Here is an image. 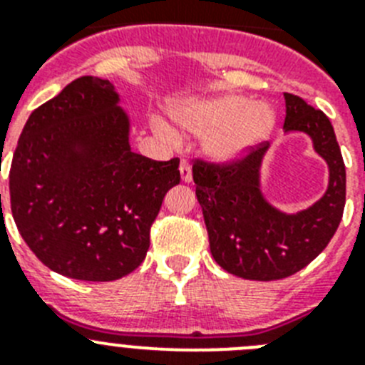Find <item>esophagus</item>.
I'll return each instance as SVG.
<instances>
[{"instance_id": "obj_1", "label": "esophagus", "mask_w": 365, "mask_h": 365, "mask_svg": "<svg viewBox=\"0 0 365 365\" xmlns=\"http://www.w3.org/2000/svg\"><path fill=\"white\" fill-rule=\"evenodd\" d=\"M179 170H180V179H182V182H190V180H192V168H190V164L186 163V160H182Z\"/></svg>"}]
</instances>
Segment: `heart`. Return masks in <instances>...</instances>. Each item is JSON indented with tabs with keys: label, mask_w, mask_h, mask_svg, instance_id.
<instances>
[{
	"label": "heart",
	"mask_w": 365,
	"mask_h": 365,
	"mask_svg": "<svg viewBox=\"0 0 365 365\" xmlns=\"http://www.w3.org/2000/svg\"><path fill=\"white\" fill-rule=\"evenodd\" d=\"M180 130L208 135L206 150L215 159H234L263 143L272 131L276 115L265 102H252L243 95H219L195 98L173 111ZM155 131L172 140L173 133L163 120H153Z\"/></svg>",
	"instance_id": "b5f03b06"
}]
</instances>
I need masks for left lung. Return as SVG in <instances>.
<instances>
[{
    "mask_svg": "<svg viewBox=\"0 0 365 365\" xmlns=\"http://www.w3.org/2000/svg\"><path fill=\"white\" fill-rule=\"evenodd\" d=\"M285 131H305L329 164V188L296 215L278 212L259 192V164L269 143L234 159H193L195 195L217 265L245 279L272 282L307 267L329 245L346 206V164L331 120L302 96L285 93Z\"/></svg>",
    "mask_w": 365,
    "mask_h": 365,
    "instance_id": "1",
    "label": "left lung"
}]
</instances>
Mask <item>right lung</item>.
Returning a JSON list of instances; mask_svg holds the SVG:
<instances>
[{"mask_svg": "<svg viewBox=\"0 0 365 365\" xmlns=\"http://www.w3.org/2000/svg\"><path fill=\"white\" fill-rule=\"evenodd\" d=\"M117 102L109 80H73L32 111L12 157L16 227L38 259L67 278L113 282L133 272L164 195L180 182L177 157L131 151Z\"/></svg>", "mask_w": 365, "mask_h": 365, "instance_id": "right-lung-1", "label": "right lung"}]
</instances>
